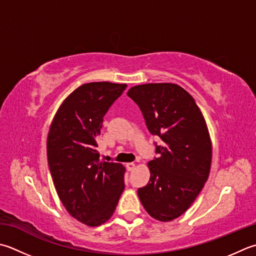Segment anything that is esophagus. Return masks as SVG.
Returning a JSON list of instances; mask_svg holds the SVG:
<instances>
[{
	"label": "esophagus",
	"instance_id": "esophagus-1",
	"mask_svg": "<svg viewBox=\"0 0 256 256\" xmlns=\"http://www.w3.org/2000/svg\"><path fill=\"white\" fill-rule=\"evenodd\" d=\"M126 168H128V171L132 172L135 168V164L134 163H126Z\"/></svg>",
	"mask_w": 256,
	"mask_h": 256
}]
</instances>
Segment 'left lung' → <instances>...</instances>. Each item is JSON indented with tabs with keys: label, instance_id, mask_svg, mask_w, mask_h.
Instances as JSON below:
<instances>
[{
	"label": "left lung",
	"instance_id": "1",
	"mask_svg": "<svg viewBox=\"0 0 256 256\" xmlns=\"http://www.w3.org/2000/svg\"><path fill=\"white\" fill-rule=\"evenodd\" d=\"M146 128L162 140L148 162L151 178L138 194L144 208L162 222L191 206L208 178L212 145L206 123L194 98L172 83H150L128 90Z\"/></svg>",
	"mask_w": 256,
	"mask_h": 256
}]
</instances>
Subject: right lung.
Returning <instances> with one entry per match:
<instances>
[{
	"label": "right lung",
	"instance_id": "1",
	"mask_svg": "<svg viewBox=\"0 0 256 256\" xmlns=\"http://www.w3.org/2000/svg\"><path fill=\"white\" fill-rule=\"evenodd\" d=\"M126 84H83L65 98L51 124L48 162L66 211L88 226L112 216L124 190V166L100 160L103 118Z\"/></svg>",
	"mask_w": 256,
	"mask_h": 256
}]
</instances>
